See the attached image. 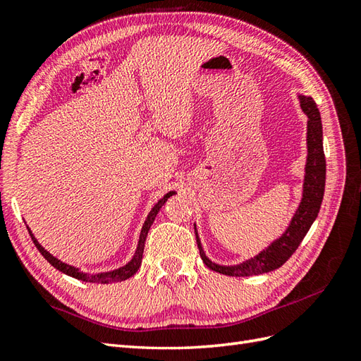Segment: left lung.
Listing matches in <instances>:
<instances>
[{
  "instance_id": "obj_1",
  "label": "left lung",
  "mask_w": 361,
  "mask_h": 361,
  "mask_svg": "<svg viewBox=\"0 0 361 361\" xmlns=\"http://www.w3.org/2000/svg\"><path fill=\"white\" fill-rule=\"evenodd\" d=\"M300 106L305 114L308 116V159L307 168H305V183H303V197L299 209L291 219L288 228L285 233L276 239V241L261 252L257 256L252 257L239 265H218L212 262L202 250L198 233L197 244L200 248V256L210 270L226 276H256L262 273H269L279 269L286 261L290 259L291 255L298 250L302 239L308 233L314 219L317 218L319 210L322 206L323 192H325V180H326V160L325 152H323V133H322V120L317 109L316 102L308 96H299Z\"/></svg>"
}]
</instances>
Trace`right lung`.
I'll list each match as a JSON object with an SVG mask.
<instances>
[{
  "mask_svg": "<svg viewBox=\"0 0 361 361\" xmlns=\"http://www.w3.org/2000/svg\"><path fill=\"white\" fill-rule=\"evenodd\" d=\"M172 195H175V192L166 193V195H164V197H163V198H161L159 202H157V204L152 207V210L149 212V215H147V218H146V221H145V224H143L142 233H140V239H138L137 250H135V255H134V257L131 259V262H128L125 267H122V269L114 270V271L99 273V274H87V273H82V271H79L78 269H75V267H71V265H67V264L61 262L59 259H56V257L51 256L47 250H44V248L41 247V244H39L38 241H36L35 236L32 235L30 228H29V227H27V228H29V233H30V236H32V239H33V243H35L36 248H38V250H39V253H41V255L45 257V259H47V261L54 267V269H58L59 271L66 273V274H68V276H71V277H75V279L84 281V282H92V283L122 282V281L129 279V277H131V276H134V274H135V271L138 270V267L142 265V257H143L145 241H146L147 232H149V228H151V226H152V223H154V219H155L157 214H159V212H160L161 206H163L164 202L168 201V198H169V197H172Z\"/></svg>",
  "mask_w": 361,
  "mask_h": 361,
  "instance_id": "obj_1",
  "label": "right lung"
}]
</instances>
